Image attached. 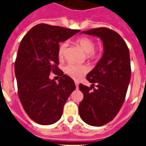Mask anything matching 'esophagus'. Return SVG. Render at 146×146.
I'll list each match as a JSON object with an SVG mask.
<instances>
[{"label":"esophagus","mask_w":146,"mask_h":146,"mask_svg":"<svg viewBox=\"0 0 146 146\" xmlns=\"http://www.w3.org/2000/svg\"><path fill=\"white\" fill-rule=\"evenodd\" d=\"M75 85H76V88H78V87H79V82L75 81Z\"/></svg>","instance_id":"obj_1"}]
</instances>
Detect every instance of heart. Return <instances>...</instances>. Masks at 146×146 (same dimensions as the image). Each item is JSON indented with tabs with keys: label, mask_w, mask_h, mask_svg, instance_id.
<instances>
[{
	"label": "heart",
	"mask_w": 146,
	"mask_h": 146,
	"mask_svg": "<svg viewBox=\"0 0 146 146\" xmlns=\"http://www.w3.org/2000/svg\"><path fill=\"white\" fill-rule=\"evenodd\" d=\"M76 43L80 45L85 52L87 53V56L89 58H96L98 53L95 50V42L89 37H81L76 40ZM67 47V42H63L60 44L58 48V56L60 58L64 57V53ZM64 72L70 77L79 80L82 76L89 71V67L86 65H77L74 64H69L64 66Z\"/></svg>",
	"instance_id": "1"
}]
</instances>
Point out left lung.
Returning <instances> with one entry per match:
<instances>
[{"label":"left lung","instance_id":"obj_1","mask_svg":"<svg viewBox=\"0 0 146 146\" xmlns=\"http://www.w3.org/2000/svg\"><path fill=\"white\" fill-rule=\"evenodd\" d=\"M82 33L99 37L104 45L102 58L86 76L91 87L79 86L83 94L79 104L80 117L87 124L100 127L113 120L124 102L131 77L129 51L124 40L112 29L101 27Z\"/></svg>","mask_w":146,"mask_h":146}]
</instances>
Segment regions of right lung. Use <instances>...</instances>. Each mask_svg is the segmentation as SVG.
Instances as JSON below:
<instances>
[{"label":"right lung","instance_id":"add662e5","mask_svg":"<svg viewBox=\"0 0 146 146\" xmlns=\"http://www.w3.org/2000/svg\"><path fill=\"white\" fill-rule=\"evenodd\" d=\"M80 31L38 24L19 44L15 61L18 96L26 113L38 124L59 120L64 104L75 90L73 80L58 68V48L59 42ZM50 72L60 76L58 83L50 80Z\"/></svg>","mask_w":146,"mask_h":146}]
</instances>
